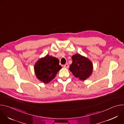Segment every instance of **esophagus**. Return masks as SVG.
Wrapping results in <instances>:
<instances>
[{"mask_svg":"<svg viewBox=\"0 0 124 124\" xmlns=\"http://www.w3.org/2000/svg\"><path fill=\"white\" fill-rule=\"evenodd\" d=\"M69 67V64H68V63H66V64H65V65H64V67L66 68H68Z\"/></svg>","mask_w":124,"mask_h":124,"instance_id":"1","label":"esophagus"}]
</instances>
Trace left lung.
<instances>
[{
    "instance_id": "obj_1",
    "label": "left lung",
    "mask_w": 124,
    "mask_h": 124,
    "mask_svg": "<svg viewBox=\"0 0 124 124\" xmlns=\"http://www.w3.org/2000/svg\"><path fill=\"white\" fill-rule=\"evenodd\" d=\"M72 58L73 62L69 69L76 78L84 80L91 75L93 64L89 59L79 54L74 55Z\"/></svg>"
}]
</instances>
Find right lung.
Here are the masks:
<instances>
[{
  "mask_svg": "<svg viewBox=\"0 0 124 124\" xmlns=\"http://www.w3.org/2000/svg\"><path fill=\"white\" fill-rule=\"evenodd\" d=\"M61 68L58 59L46 55L35 64L34 70L38 79L47 83L55 78Z\"/></svg>",
  "mask_w": 124,
  "mask_h": 124,
  "instance_id": "obj_1",
  "label": "right lung"
}]
</instances>
